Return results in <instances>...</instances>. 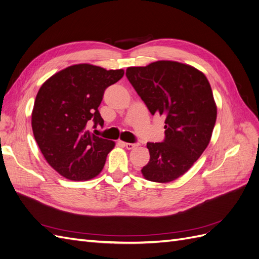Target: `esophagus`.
I'll list each match as a JSON object with an SVG mask.
<instances>
[{"mask_svg": "<svg viewBox=\"0 0 259 259\" xmlns=\"http://www.w3.org/2000/svg\"><path fill=\"white\" fill-rule=\"evenodd\" d=\"M123 145L125 148L128 149V150H132V149H134L137 146V144H131V143H124Z\"/></svg>", "mask_w": 259, "mask_h": 259, "instance_id": "34e87169", "label": "esophagus"}]
</instances>
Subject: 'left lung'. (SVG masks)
Instances as JSON below:
<instances>
[{
  "label": "left lung",
  "instance_id": "left-lung-1",
  "mask_svg": "<svg viewBox=\"0 0 259 259\" xmlns=\"http://www.w3.org/2000/svg\"><path fill=\"white\" fill-rule=\"evenodd\" d=\"M126 76L150 113L165 116V138L147 144L150 161L142 173L150 182H173L209 144L217 116L210 85L198 69L169 60L130 67Z\"/></svg>",
  "mask_w": 259,
  "mask_h": 259
}]
</instances>
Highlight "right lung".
I'll use <instances>...</instances> for the list:
<instances>
[{
    "mask_svg": "<svg viewBox=\"0 0 259 259\" xmlns=\"http://www.w3.org/2000/svg\"><path fill=\"white\" fill-rule=\"evenodd\" d=\"M124 70L89 64L55 73L38 90L32 111V131L45 160L70 180H89L104 168L114 143L88 131L90 122L103 126L98 107L108 86L122 79Z\"/></svg>",
    "mask_w": 259,
    "mask_h": 259,
    "instance_id": "1",
    "label": "right lung"
}]
</instances>
